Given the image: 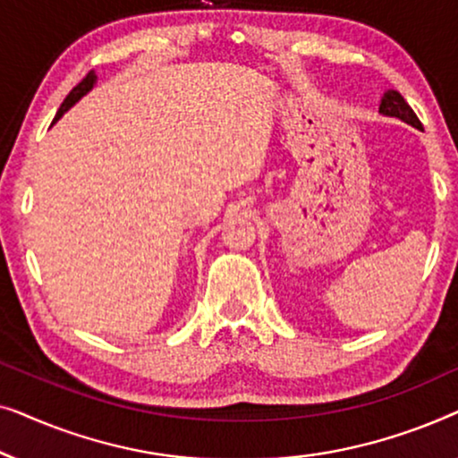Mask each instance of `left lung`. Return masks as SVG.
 Segmentation results:
<instances>
[{"mask_svg": "<svg viewBox=\"0 0 458 458\" xmlns=\"http://www.w3.org/2000/svg\"><path fill=\"white\" fill-rule=\"evenodd\" d=\"M379 112L381 114H387V116H396L400 121L412 124V127L417 129H423L421 127V121H419L415 112L409 104H406V99L400 96L398 91H387L384 99H381V106H379Z\"/></svg>", "mask_w": 458, "mask_h": 458, "instance_id": "8db88e82", "label": "left lung"}]
</instances>
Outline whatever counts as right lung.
<instances>
[{"label":"right lung","mask_w":458,"mask_h":458,"mask_svg":"<svg viewBox=\"0 0 458 458\" xmlns=\"http://www.w3.org/2000/svg\"><path fill=\"white\" fill-rule=\"evenodd\" d=\"M93 83H96V74H93V72H87V77H85L83 81H81V83H79L77 87H72V91H71V93H68V96H66V99H64V102H62V106H60V110H58V114H55V118H54V123H55V121H58V118H60L62 114H64V112H66L68 108H71V106H72L74 102H79V99H81V98H83V96H85V93L91 89V87H93Z\"/></svg>","instance_id":"add662e5"}]
</instances>
